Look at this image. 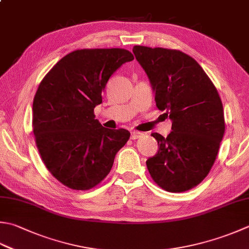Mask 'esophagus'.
<instances>
[{"label":"esophagus","instance_id":"1","mask_svg":"<svg viewBox=\"0 0 249 249\" xmlns=\"http://www.w3.org/2000/svg\"><path fill=\"white\" fill-rule=\"evenodd\" d=\"M143 136V133H140V131H136V130H133L130 133V138L131 139H138V138H141Z\"/></svg>","mask_w":249,"mask_h":249}]
</instances>
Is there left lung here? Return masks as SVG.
<instances>
[{
    "label": "left lung",
    "instance_id": "1",
    "mask_svg": "<svg viewBox=\"0 0 249 249\" xmlns=\"http://www.w3.org/2000/svg\"><path fill=\"white\" fill-rule=\"evenodd\" d=\"M149 77L159 110L172 120L164 138L153 133L158 153L147 160L151 177L168 192H183L205 178L225 134V116L215 85L202 67L180 51L134 46Z\"/></svg>",
    "mask_w": 249,
    "mask_h": 249
}]
</instances>
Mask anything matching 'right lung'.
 <instances>
[{
	"label": "right lung",
	"mask_w": 249,
	"mask_h": 249,
	"mask_svg": "<svg viewBox=\"0 0 249 249\" xmlns=\"http://www.w3.org/2000/svg\"><path fill=\"white\" fill-rule=\"evenodd\" d=\"M134 59L123 48L77 50L53 66L33 99V134L46 168L73 190H89L110 173L129 131L95 120L110 76Z\"/></svg>",
	"instance_id": "right-lung-1"
}]
</instances>
